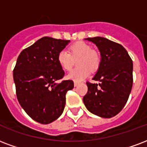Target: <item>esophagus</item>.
Listing matches in <instances>:
<instances>
[{
    "mask_svg": "<svg viewBox=\"0 0 147 147\" xmlns=\"http://www.w3.org/2000/svg\"><path fill=\"white\" fill-rule=\"evenodd\" d=\"M78 82H74V86H75V87L78 86Z\"/></svg>",
    "mask_w": 147,
    "mask_h": 147,
    "instance_id": "esophagus-1",
    "label": "esophagus"
}]
</instances>
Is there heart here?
Here are the masks:
<instances>
[{
  "instance_id": "heart-1",
  "label": "heart",
  "mask_w": 147,
  "mask_h": 147,
  "mask_svg": "<svg viewBox=\"0 0 147 147\" xmlns=\"http://www.w3.org/2000/svg\"><path fill=\"white\" fill-rule=\"evenodd\" d=\"M79 58L78 68L72 69L67 75V78L75 82H81L87 78L91 71L98 69L100 63V57L88 44L78 41L69 47V52L61 50L59 52L57 59L63 69L69 71L73 65L74 59Z\"/></svg>"
}]
</instances>
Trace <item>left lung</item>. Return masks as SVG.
Here are the masks:
<instances>
[{"label": "left lung", "mask_w": 147, "mask_h": 147, "mask_svg": "<svg viewBox=\"0 0 147 147\" xmlns=\"http://www.w3.org/2000/svg\"><path fill=\"white\" fill-rule=\"evenodd\" d=\"M100 51L101 61L93 80L87 82L83 97L86 109L102 118H112L126 105L133 86V61L121 45L102 37L88 38Z\"/></svg>", "instance_id": "left-lung-1"}]
</instances>
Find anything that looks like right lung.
Returning a JSON list of instances; mask_svg holds the SVG:
<instances>
[{"mask_svg": "<svg viewBox=\"0 0 147 147\" xmlns=\"http://www.w3.org/2000/svg\"><path fill=\"white\" fill-rule=\"evenodd\" d=\"M70 41L43 37L24 49L13 71L16 95L21 106L32 119L41 124L56 120L63 113L71 80L57 82L65 76L57 56Z\"/></svg>", "mask_w": 147, "mask_h": 147, "instance_id": "1", "label": "right lung"}]
</instances>
